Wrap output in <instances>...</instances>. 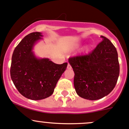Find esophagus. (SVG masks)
I'll list each match as a JSON object with an SVG mask.
<instances>
[{"mask_svg":"<svg viewBox=\"0 0 129 129\" xmlns=\"http://www.w3.org/2000/svg\"><path fill=\"white\" fill-rule=\"evenodd\" d=\"M67 68H68V69H71V65L70 64V63H68V64Z\"/></svg>","mask_w":129,"mask_h":129,"instance_id":"esophagus-1","label":"esophagus"}]
</instances>
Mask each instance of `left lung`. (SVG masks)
<instances>
[{
    "label": "left lung",
    "instance_id": "left-lung-1",
    "mask_svg": "<svg viewBox=\"0 0 129 129\" xmlns=\"http://www.w3.org/2000/svg\"><path fill=\"white\" fill-rule=\"evenodd\" d=\"M102 41L91 52L69 58L75 73L74 86L80 97L96 100L108 95L115 86L120 72L117 49L110 41Z\"/></svg>",
    "mask_w": 129,
    "mask_h": 129
}]
</instances>
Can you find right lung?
<instances>
[{"mask_svg": "<svg viewBox=\"0 0 129 129\" xmlns=\"http://www.w3.org/2000/svg\"><path fill=\"white\" fill-rule=\"evenodd\" d=\"M39 32L24 37L16 47L12 56L11 76L19 92L27 99L39 100L54 92L57 82L68 63H54L48 58L38 59L33 52L35 43L42 39Z\"/></svg>", "mask_w": 129, "mask_h": 129, "instance_id": "obj_1", "label": "right lung"}]
</instances>
